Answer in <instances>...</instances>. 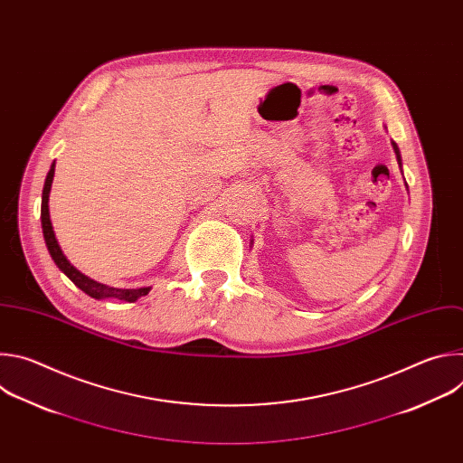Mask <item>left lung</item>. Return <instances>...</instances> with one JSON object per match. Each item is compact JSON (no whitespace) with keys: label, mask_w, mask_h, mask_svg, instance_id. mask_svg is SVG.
<instances>
[{"label":"left lung","mask_w":463,"mask_h":463,"mask_svg":"<svg viewBox=\"0 0 463 463\" xmlns=\"http://www.w3.org/2000/svg\"><path fill=\"white\" fill-rule=\"evenodd\" d=\"M393 145V152H395V156H398V161H400V165H402V156H400V148H398V145L395 143H392Z\"/></svg>","instance_id":"obj_1"}]
</instances>
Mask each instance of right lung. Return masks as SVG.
Here are the masks:
<instances>
[{"mask_svg":"<svg viewBox=\"0 0 463 463\" xmlns=\"http://www.w3.org/2000/svg\"><path fill=\"white\" fill-rule=\"evenodd\" d=\"M54 177V163L51 165V170L45 177V184H43V192H42V229H43V238H45V245L49 249V254L52 256L54 263L60 268V271H63V275H68V279L80 288L86 295L93 297V298H118V300H126V302H136L139 297L148 295L150 288H141V289H118V288H109L104 284H99L91 279H88L86 275H82L80 271H77L71 263L68 261V258L63 256L56 238H54V231L51 225V218H49V192H51V183Z\"/></svg>","mask_w":463,"mask_h":463,"instance_id":"add662e5","label":"right lung"}]
</instances>
